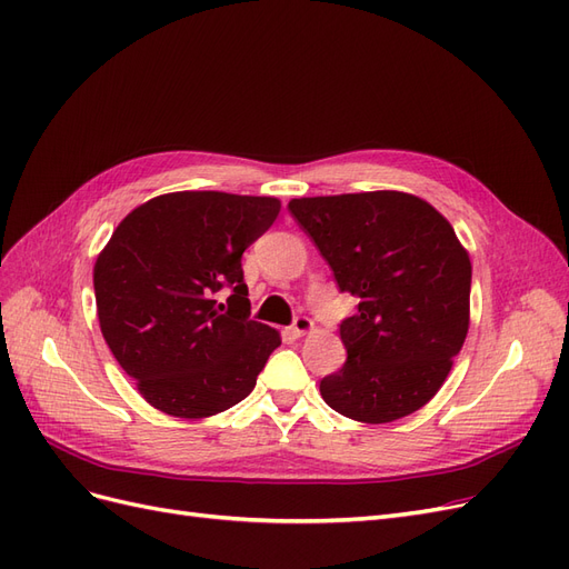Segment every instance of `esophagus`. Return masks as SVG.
<instances>
[{
    "mask_svg": "<svg viewBox=\"0 0 569 569\" xmlns=\"http://www.w3.org/2000/svg\"><path fill=\"white\" fill-rule=\"evenodd\" d=\"M313 320L311 318H306V316H299V318H295V322H291V327H289V332L295 335V337H303V335H308V332H313Z\"/></svg>",
    "mask_w": 569,
    "mask_h": 569,
    "instance_id": "1",
    "label": "esophagus"
}]
</instances>
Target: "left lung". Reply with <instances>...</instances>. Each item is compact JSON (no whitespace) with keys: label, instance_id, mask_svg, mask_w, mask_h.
I'll use <instances>...</instances> for the list:
<instances>
[{"label":"left lung","instance_id":"1","mask_svg":"<svg viewBox=\"0 0 569 569\" xmlns=\"http://www.w3.org/2000/svg\"><path fill=\"white\" fill-rule=\"evenodd\" d=\"M289 211L358 299L339 325L347 363L320 382L325 403L356 422L410 416L451 372L470 327V256L451 222L416 194L301 197Z\"/></svg>","mask_w":569,"mask_h":569}]
</instances>
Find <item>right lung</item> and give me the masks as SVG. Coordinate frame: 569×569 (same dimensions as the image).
Listing matches in <instances>:
<instances>
[{
	"instance_id": "obj_1",
	"label": "right lung",
	"mask_w": 569,
	"mask_h": 569,
	"mask_svg": "<svg viewBox=\"0 0 569 569\" xmlns=\"http://www.w3.org/2000/svg\"><path fill=\"white\" fill-rule=\"evenodd\" d=\"M280 199L170 192L130 211L94 263L101 335L166 416L199 420L253 391L280 332L249 320L242 253L280 213ZM230 286L228 305L214 291Z\"/></svg>"
}]
</instances>
